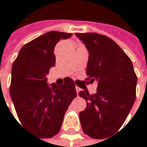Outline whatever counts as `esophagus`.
<instances>
[{
	"instance_id": "obj_1",
	"label": "esophagus",
	"mask_w": 147,
	"mask_h": 147,
	"mask_svg": "<svg viewBox=\"0 0 147 147\" xmlns=\"http://www.w3.org/2000/svg\"><path fill=\"white\" fill-rule=\"evenodd\" d=\"M80 88L76 86V92H77V95H79V92H80Z\"/></svg>"
}]
</instances>
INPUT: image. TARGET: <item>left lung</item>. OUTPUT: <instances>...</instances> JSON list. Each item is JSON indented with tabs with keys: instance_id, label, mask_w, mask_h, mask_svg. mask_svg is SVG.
Instances as JSON below:
<instances>
[{
	"instance_id": "left-lung-1",
	"label": "left lung",
	"mask_w": 147,
	"mask_h": 147,
	"mask_svg": "<svg viewBox=\"0 0 147 147\" xmlns=\"http://www.w3.org/2000/svg\"><path fill=\"white\" fill-rule=\"evenodd\" d=\"M75 34L89 51L86 80L98 83L97 93L85 89L79 92L86 101L80 113L82 129L92 139H106L120 129L129 114L137 76L130 58L111 38L96 32Z\"/></svg>"
}]
</instances>
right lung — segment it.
<instances>
[{"mask_svg": "<svg viewBox=\"0 0 147 147\" xmlns=\"http://www.w3.org/2000/svg\"><path fill=\"white\" fill-rule=\"evenodd\" d=\"M72 35L49 32L26 43L13 63L9 92L18 118L24 127L42 139L59 133L64 115L77 96L71 78L67 77L59 86H49L46 78L55 65V44Z\"/></svg>", "mask_w": 147, "mask_h": 147, "instance_id": "right-lung-1", "label": "right lung"}]
</instances>
